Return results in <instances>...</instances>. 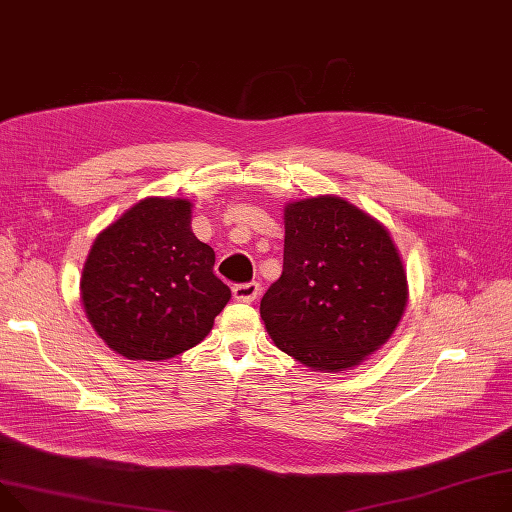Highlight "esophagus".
I'll return each mask as SVG.
<instances>
[{"instance_id": "1", "label": "esophagus", "mask_w": 512, "mask_h": 512, "mask_svg": "<svg viewBox=\"0 0 512 512\" xmlns=\"http://www.w3.org/2000/svg\"><path fill=\"white\" fill-rule=\"evenodd\" d=\"M260 295V283L252 281V283H239L233 287V297L237 302H254V299Z\"/></svg>"}]
</instances>
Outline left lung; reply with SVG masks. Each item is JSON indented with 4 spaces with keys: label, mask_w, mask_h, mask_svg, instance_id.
<instances>
[{
    "label": "left lung",
    "mask_w": 512,
    "mask_h": 512,
    "mask_svg": "<svg viewBox=\"0 0 512 512\" xmlns=\"http://www.w3.org/2000/svg\"><path fill=\"white\" fill-rule=\"evenodd\" d=\"M407 277L388 231L343 198L285 206L283 273L260 302L275 345L314 370L343 372L388 341Z\"/></svg>",
    "instance_id": "left-lung-1"
}]
</instances>
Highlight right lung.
I'll return each instance as SVG.
<instances>
[{
  "label": "right lung",
  "instance_id": "1",
  "mask_svg": "<svg viewBox=\"0 0 512 512\" xmlns=\"http://www.w3.org/2000/svg\"><path fill=\"white\" fill-rule=\"evenodd\" d=\"M192 204L146 198L97 239L80 295L97 335L128 359L159 362L198 345L231 289L213 273L215 252L192 233Z\"/></svg>",
  "mask_w": 512,
  "mask_h": 512
}]
</instances>
